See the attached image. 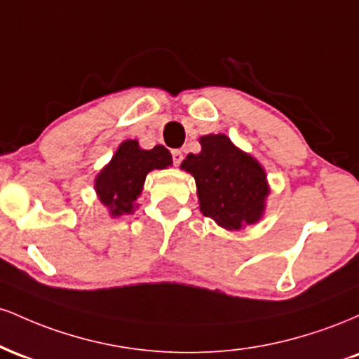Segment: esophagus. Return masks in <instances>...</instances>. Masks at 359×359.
<instances>
[{"mask_svg":"<svg viewBox=\"0 0 359 359\" xmlns=\"http://www.w3.org/2000/svg\"><path fill=\"white\" fill-rule=\"evenodd\" d=\"M172 158H174V165H180L184 160V154L180 150H172Z\"/></svg>","mask_w":359,"mask_h":359,"instance_id":"esophagus-1","label":"esophagus"}]
</instances>
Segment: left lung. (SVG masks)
I'll return each mask as SVG.
<instances>
[{"instance_id": "obj_1", "label": "left lung", "mask_w": 359, "mask_h": 359, "mask_svg": "<svg viewBox=\"0 0 359 359\" xmlns=\"http://www.w3.org/2000/svg\"><path fill=\"white\" fill-rule=\"evenodd\" d=\"M201 145V154L187 155L180 165L196 179L201 212L226 229L257 222L269 196L265 170L226 135H208Z\"/></svg>"}]
</instances>
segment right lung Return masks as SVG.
I'll return each instance as SVG.
<instances>
[{
	"label": "right lung",
	"instance_id": "1",
	"mask_svg": "<svg viewBox=\"0 0 359 359\" xmlns=\"http://www.w3.org/2000/svg\"><path fill=\"white\" fill-rule=\"evenodd\" d=\"M168 165H172V155L165 147L142 150L137 140H126L96 177L100 201L109 209L111 216L133 212L148 172Z\"/></svg>",
	"mask_w": 359,
	"mask_h": 359
}]
</instances>
